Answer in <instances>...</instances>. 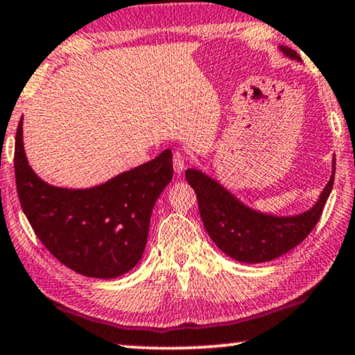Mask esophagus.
I'll return each instance as SVG.
<instances>
[{
	"mask_svg": "<svg viewBox=\"0 0 355 355\" xmlns=\"http://www.w3.org/2000/svg\"><path fill=\"white\" fill-rule=\"evenodd\" d=\"M172 161H173V171L175 173H182L184 171V166H186V156L183 152H173L172 156Z\"/></svg>",
	"mask_w": 355,
	"mask_h": 355,
	"instance_id": "34e87169",
	"label": "esophagus"
}]
</instances>
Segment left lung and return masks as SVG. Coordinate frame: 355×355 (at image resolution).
I'll list each match as a JSON object with an SVG mask.
<instances>
[{"mask_svg":"<svg viewBox=\"0 0 355 355\" xmlns=\"http://www.w3.org/2000/svg\"><path fill=\"white\" fill-rule=\"evenodd\" d=\"M280 50L285 56L302 61L291 48L282 45ZM332 167V175L320 199L307 211L296 216L255 211L200 171L188 169L184 175L196 191L200 218L213 243L236 261L266 263L296 248L313 230L332 191L335 159Z\"/></svg>","mask_w":355,"mask_h":355,"instance_id":"obj_1","label":"left lung"}]
</instances>
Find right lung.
<instances>
[{
    "instance_id": "1",
    "label": "right lung",
    "mask_w": 355,
    "mask_h": 355,
    "mask_svg": "<svg viewBox=\"0 0 355 355\" xmlns=\"http://www.w3.org/2000/svg\"><path fill=\"white\" fill-rule=\"evenodd\" d=\"M15 136V183L23 213L42 244L65 266L95 279L133 269L147 244L155 202L171 183L172 152L89 189L56 188L35 175Z\"/></svg>"
}]
</instances>
